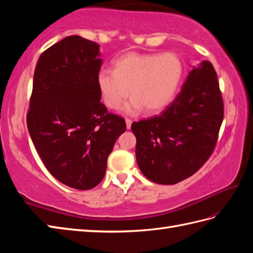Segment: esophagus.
<instances>
[{
    "label": "esophagus",
    "instance_id": "esophagus-1",
    "mask_svg": "<svg viewBox=\"0 0 253 253\" xmlns=\"http://www.w3.org/2000/svg\"><path fill=\"white\" fill-rule=\"evenodd\" d=\"M131 124H132V121L129 120V118H126V127H127V129H130Z\"/></svg>",
    "mask_w": 253,
    "mask_h": 253
}]
</instances>
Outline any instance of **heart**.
Segmentation results:
<instances>
[{"label":"heart","instance_id":"1","mask_svg":"<svg viewBox=\"0 0 253 253\" xmlns=\"http://www.w3.org/2000/svg\"><path fill=\"white\" fill-rule=\"evenodd\" d=\"M182 64L174 53H126L113 62V71L101 69L96 84L104 104L111 110L124 106L128 115H137L147 109L157 113L168 106L178 88Z\"/></svg>","mask_w":253,"mask_h":253}]
</instances>
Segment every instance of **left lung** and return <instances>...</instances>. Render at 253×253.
Instances as JSON below:
<instances>
[{
  "mask_svg": "<svg viewBox=\"0 0 253 253\" xmlns=\"http://www.w3.org/2000/svg\"><path fill=\"white\" fill-rule=\"evenodd\" d=\"M223 116L216 73L202 61L192 66L180 92L160 115L132 123L141 173L161 185L195 174L213 152Z\"/></svg>",
  "mask_w": 253,
  "mask_h": 253,
  "instance_id": "left-lung-1",
  "label": "left lung"
}]
</instances>
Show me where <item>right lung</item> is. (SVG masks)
<instances>
[{
  "mask_svg": "<svg viewBox=\"0 0 253 253\" xmlns=\"http://www.w3.org/2000/svg\"><path fill=\"white\" fill-rule=\"evenodd\" d=\"M100 45L69 36L37 63L27 126L46 169L74 189L99 185L114 143L126 130L124 118L101 103L96 84Z\"/></svg>",
  "mask_w": 253,
  "mask_h": 253,
  "instance_id": "add662e5",
  "label": "right lung"
}]
</instances>
